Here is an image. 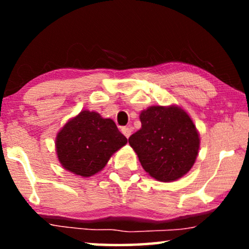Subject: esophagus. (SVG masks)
I'll list each match as a JSON object with an SVG mask.
<instances>
[{
	"instance_id": "1",
	"label": "esophagus",
	"mask_w": 249,
	"mask_h": 249,
	"mask_svg": "<svg viewBox=\"0 0 249 249\" xmlns=\"http://www.w3.org/2000/svg\"><path fill=\"white\" fill-rule=\"evenodd\" d=\"M121 131H122V134H124L127 138L130 137V135H131V129L129 128V127H122V128H121Z\"/></svg>"
}]
</instances>
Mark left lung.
Returning <instances> with one entry per match:
<instances>
[{"instance_id": "8db88e82", "label": "left lung", "mask_w": 249, "mask_h": 249, "mask_svg": "<svg viewBox=\"0 0 249 249\" xmlns=\"http://www.w3.org/2000/svg\"><path fill=\"white\" fill-rule=\"evenodd\" d=\"M142 128L129 137L146 172L160 181H173L192 169L198 154L195 124L178 107H151L141 113Z\"/></svg>"}]
</instances>
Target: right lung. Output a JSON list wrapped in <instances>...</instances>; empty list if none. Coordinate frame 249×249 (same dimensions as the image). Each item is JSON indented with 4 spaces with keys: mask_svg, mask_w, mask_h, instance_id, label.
Returning a JSON list of instances; mask_svg holds the SVG:
<instances>
[{
    "mask_svg": "<svg viewBox=\"0 0 249 249\" xmlns=\"http://www.w3.org/2000/svg\"><path fill=\"white\" fill-rule=\"evenodd\" d=\"M127 144L111 119L96 112L83 111L61 129L56 153L64 169L81 177H90L107 165L111 155Z\"/></svg>",
    "mask_w": 249,
    "mask_h": 249,
    "instance_id": "1",
    "label": "right lung"
}]
</instances>
